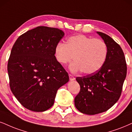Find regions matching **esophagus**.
I'll return each mask as SVG.
<instances>
[{
    "label": "esophagus",
    "mask_w": 132,
    "mask_h": 132,
    "mask_svg": "<svg viewBox=\"0 0 132 132\" xmlns=\"http://www.w3.org/2000/svg\"><path fill=\"white\" fill-rule=\"evenodd\" d=\"M69 78H70V79L71 81H73V80H74L75 79V77L73 76L72 75H71V74H69Z\"/></svg>",
    "instance_id": "34e87169"
}]
</instances>
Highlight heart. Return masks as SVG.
<instances>
[{
  "label": "heart",
  "instance_id": "b5f03b06",
  "mask_svg": "<svg viewBox=\"0 0 132 132\" xmlns=\"http://www.w3.org/2000/svg\"><path fill=\"white\" fill-rule=\"evenodd\" d=\"M108 55V47L103 40L93 38L82 34L69 37L66 43L59 42L54 48L56 61L66 65L75 60L70 69L76 73L82 71L86 75H91L103 67Z\"/></svg>",
  "mask_w": 132,
  "mask_h": 132
}]
</instances>
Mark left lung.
<instances>
[{
	"label": "left lung",
	"instance_id": "obj_1",
	"mask_svg": "<svg viewBox=\"0 0 132 132\" xmlns=\"http://www.w3.org/2000/svg\"><path fill=\"white\" fill-rule=\"evenodd\" d=\"M97 34L108 47L105 62L97 72L76 78L80 90L75 98V105L81 113L89 115L107 111L118 102L127 75L126 58L121 47L106 34Z\"/></svg>",
	"mask_w": 132,
	"mask_h": 132
}]
</instances>
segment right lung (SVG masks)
Returning a JSON list of instances; mask_svg holds the SVG:
<instances>
[{
  "instance_id": "right-lung-1",
  "label": "right lung",
  "mask_w": 132,
  "mask_h": 132,
  "mask_svg": "<svg viewBox=\"0 0 132 132\" xmlns=\"http://www.w3.org/2000/svg\"><path fill=\"white\" fill-rule=\"evenodd\" d=\"M63 36L57 28L38 26L20 35L11 49L7 65L10 87L30 111L51 108L59 88L69 81L54 56L55 46Z\"/></svg>"
}]
</instances>
